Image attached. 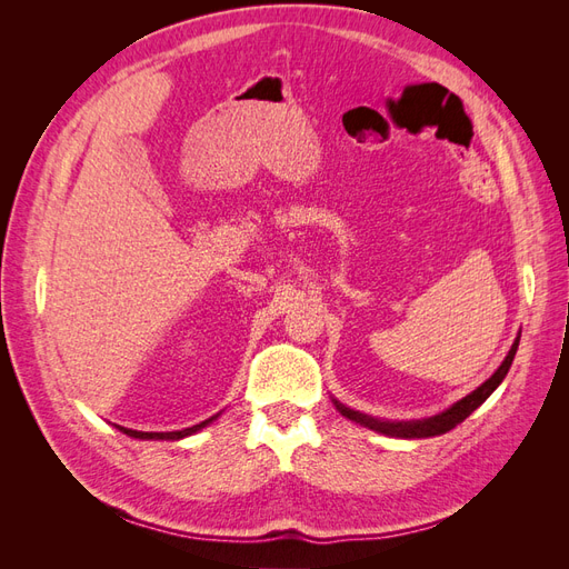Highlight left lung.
<instances>
[{
	"label": "left lung",
	"instance_id": "left-lung-1",
	"mask_svg": "<svg viewBox=\"0 0 569 569\" xmlns=\"http://www.w3.org/2000/svg\"><path fill=\"white\" fill-rule=\"evenodd\" d=\"M518 343H520V337L515 339V343L510 347L506 360L501 363V368H498L489 380L477 387L472 393L465 396V399H460L456 406H451L449 410H443L441 416H435L429 420H418V422H382V420H375V418H368L363 416V412L358 410H351L347 406L337 403L341 416H347L349 420L353 422H360L363 427H370L375 429V432H382V435H389V437H401V439H425V437H437V435H446L449 429H453L456 425H460L465 418L470 416L472 410H477L481 403H485L489 396L493 393V389L503 382V377L508 375L510 366H512V358L515 353H518Z\"/></svg>",
	"mask_w": 569,
	"mask_h": 569
}]
</instances>
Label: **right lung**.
<instances>
[{
	"instance_id": "right-lung-1",
	"label": "right lung",
	"mask_w": 569,
	"mask_h": 569,
	"mask_svg": "<svg viewBox=\"0 0 569 569\" xmlns=\"http://www.w3.org/2000/svg\"><path fill=\"white\" fill-rule=\"evenodd\" d=\"M211 420H213V418H211ZM211 420H203V422H199V425H194V427L180 429V432H137V429H128V427H120V432H126L128 437H134V439H182V437H189V435L199 432V429L209 425Z\"/></svg>"
}]
</instances>
